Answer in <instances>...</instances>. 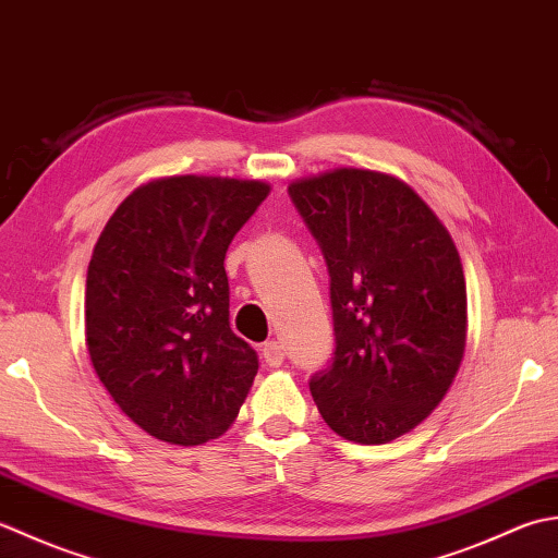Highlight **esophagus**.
Segmentation results:
<instances>
[{"label": "esophagus", "mask_w": 558, "mask_h": 558, "mask_svg": "<svg viewBox=\"0 0 558 558\" xmlns=\"http://www.w3.org/2000/svg\"><path fill=\"white\" fill-rule=\"evenodd\" d=\"M283 356H287L283 354V347L279 342H275V339L263 347V359L269 368H279L283 363Z\"/></svg>", "instance_id": "1"}]
</instances>
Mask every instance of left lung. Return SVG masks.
I'll return each instance as SVG.
<instances>
[{"instance_id":"1","label":"left lung","mask_w":558,"mask_h":558,"mask_svg":"<svg viewBox=\"0 0 558 558\" xmlns=\"http://www.w3.org/2000/svg\"><path fill=\"white\" fill-rule=\"evenodd\" d=\"M291 202L323 250L332 363L311 378L325 424L380 446L434 412L468 342V287L446 226L392 175L361 168L295 180Z\"/></svg>"}]
</instances>
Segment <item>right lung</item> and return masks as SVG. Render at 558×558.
Masks as SVG:
<instances>
[{"label":"right lung","mask_w":558,"mask_h":558,"mask_svg":"<svg viewBox=\"0 0 558 558\" xmlns=\"http://www.w3.org/2000/svg\"><path fill=\"white\" fill-rule=\"evenodd\" d=\"M269 195L259 180L173 175L116 209L86 275V347L112 400L146 434L202 446L235 422L257 354L229 325L223 259Z\"/></svg>","instance_id":"right-lung-1"}]
</instances>
